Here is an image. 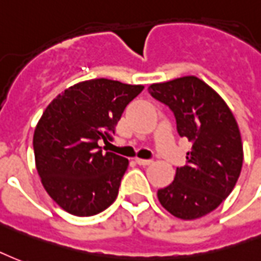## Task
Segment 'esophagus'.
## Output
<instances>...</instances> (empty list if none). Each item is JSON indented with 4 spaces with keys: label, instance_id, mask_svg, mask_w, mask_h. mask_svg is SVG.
Here are the masks:
<instances>
[{
    "label": "esophagus",
    "instance_id": "esophagus-1",
    "mask_svg": "<svg viewBox=\"0 0 261 261\" xmlns=\"http://www.w3.org/2000/svg\"><path fill=\"white\" fill-rule=\"evenodd\" d=\"M136 162L140 166H148V165H150V163H152L153 160H152V159H140V158H137Z\"/></svg>",
    "mask_w": 261,
    "mask_h": 261
}]
</instances>
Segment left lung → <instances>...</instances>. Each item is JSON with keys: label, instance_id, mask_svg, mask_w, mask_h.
I'll use <instances>...</instances> for the list:
<instances>
[{"label": "left lung", "instance_id": "obj_1", "mask_svg": "<svg viewBox=\"0 0 261 261\" xmlns=\"http://www.w3.org/2000/svg\"><path fill=\"white\" fill-rule=\"evenodd\" d=\"M148 91L169 106L179 137L192 144L187 165L158 191L167 212L182 220L213 212L233 190L244 162L238 124L223 98L195 76L152 84Z\"/></svg>", "mask_w": 261, "mask_h": 261}]
</instances>
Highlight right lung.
Wrapping results in <instances>:
<instances>
[{
	"label": "right lung",
	"mask_w": 261,
	"mask_h": 261,
	"mask_svg": "<svg viewBox=\"0 0 261 261\" xmlns=\"http://www.w3.org/2000/svg\"><path fill=\"white\" fill-rule=\"evenodd\" d=\"M108 79L79 83L47 106L38 121L33 148L44 188L73 216H94L119 194L128 160L103 152L99 142L113 140L121 113L141 91Z\"/></svg>",
	"instance_id": "1"
}]
</instances>
